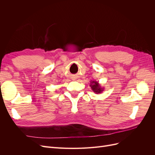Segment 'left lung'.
Returning <instances> with one entry per match:
<instances>
[{
    "instance_id": "8db88e82",
    "label": "left lung",
    "mask_w": 155,
    "mask_h": 155,
    "mask_svg": "<svg viewBox=\"0 0 155 155\" xmlns=\"http://www.w3.org/2000/svg\"><path fill=\"white\" fill-rule=\"evenodd\" d=\"M90 87L92 88L93 92L97 94H101L104 90V88L101 87V85H100V83L96 81H91L90 84Z\"/></svg>"
}]
</instances>
